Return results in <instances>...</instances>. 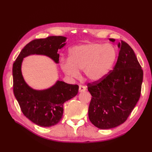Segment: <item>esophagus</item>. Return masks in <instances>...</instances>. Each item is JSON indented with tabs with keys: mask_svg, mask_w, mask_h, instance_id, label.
I'll return each mask as SVG.
<instances>
[{
	"mask_svg": "<svg viewBox=\"0 0 152 152\" xmlns=\"http://www.w3.org/2000/svg\"><path fill=\"white\" fill-rule=\"evenodd\" d=\"M85 91H86V88L85 86H79V92L81 93V92H83Z\"/></svg>",
	"mask_w": 152,
	"mask_h": 152,
	"instance_id": "obj_1",
	"label": "esophagus"
}]
</instances>
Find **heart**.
I'll list each match as a JSON object with an SVG mask.
<instances>
[{
	"label": "heart",
	"mask_w": 152,
	"mask_h": 152,
	"mask_svg": "<svg viewBox=\"0 0 152 152\" xmlns=\"http://www.w3.org/2000/svg\"><path fill=\"white\" fill-rule=\"evenodd\" d=\"M117 48L110 44L90 42L73 46L69 59L60 61L61 69L65 75L78 78L83 70L86 78L92 82L101 81L108 75L118 59Z\"/></svg>",
	"instance_id": "heart-1"
}]
</instances>
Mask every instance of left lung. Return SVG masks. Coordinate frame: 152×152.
Segmentation results:
<instances>
[{
    "instance_id": "obj_1",
    "label": "left lung",
    "mask_w": 152,
    "mask_h": 152,
    "mask_svg": "<svg viewBox=\"0 0 152 152\" xmlns=\"http://www.w3.org/2000/svg\"><path fill=\"white\" fill-rule=\"evenodd\" d=\"M114 42L115 39L110 38ZM118 58L114 70L101 81L89 83L92 96L88 115L101 129L120 125L127 120L139 100L143 70L133 50L124 41L118 44Z\"/></svg>"
}]
</instances>
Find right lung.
<instances>
[{
	"label": "right lung",
	"mask_w": 152,
	"mask_h": 152,
	"mask_svg": "<svg viewBox=\"0 0 152 152\" xmlns=\"http://www.w3.org/2000/svg\"><path fill=\"white\" fill-rule=\"evenodd\" d=\"M66 38L52 36L31 41L21 51L13 64V88L15 98L25 117L41 127H51L60 121L63 117V104L78 94L79 87L57 80L46 89L32 88L23 76V61L31 55H40L48 57L58 64V50L65 46Z\"/></svg>",
	"instance_id": "1"
}]
</instances>
